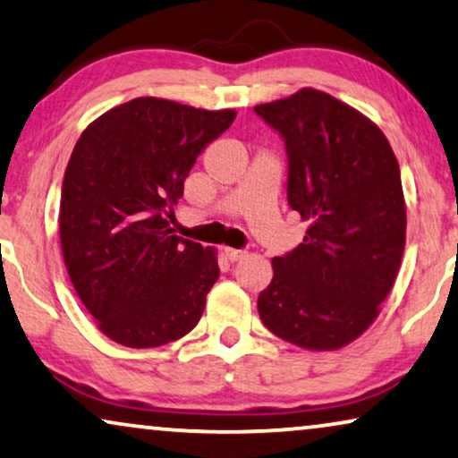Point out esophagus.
Wrapping results in <instances>:
<instances>
[{
    "label": "esophagus",
    "mask_w": 458,
    "mask_h": 458,
    "mask_svg": "<svg viewBox=\"0 0 458 458\" xmlns=\"http://www.w3.org/2000/svg\"><path fill=\"white\" fill-rule=\"evenodd\" d=\"M225 256H227V260L237 262L246 256V252H243V250H235V248H225Z\"/></svg>",
    "instance_id": "34e87169"
}]
</instances>
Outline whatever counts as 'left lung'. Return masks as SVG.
<instances>
[{
    "label": "left lung",
    "mask_w": 458,
    "mask_h": 458,
    "mask_svg": "<svg viewBox=\"0 0 458 458\" xmlns=\"http://www.w3.org/2000/svg\"><path fill=\"white\" fill-rule=\"evenodd\" d=\"M254 110L285 140L287 202L309 225L273 259L259 315L293 346L340 350L371 327L403 262L398 160L371 118L312 87Z\"/></svg>",
    "instance_id": "1"
}]
</instances>
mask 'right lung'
Listing matches in <instances>:
<instances>
[{"instance_id": "1", "label": "right lung", "mask_w": 458, "mask_h": 458, "mask_svg": "<svg viewBox=\"0 0 458 458\" xmlns=\"http://www.w3.org/2000/svg\"><path fill=\"white\" fill-rule=\"evenodd\" d=\"M235 114L135 98L98 116L72 149L62 256L81 302L121 346H165L202 317L216 250L173 235L168 218L199 152Z\"/></svg>"}]
</instances>
